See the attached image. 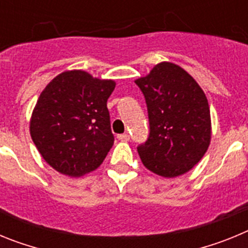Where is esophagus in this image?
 Segmentation results:
<instances>
[{
    "label": "esophagus",
    "mask_w": 248,
    "mask_h": 248,
    "mask_svg": "<svg viewBox=\"0 0 248 248\" xmlns=\"http://www.w3.org/2000/svg\"><path fill=\"white\" fill-rule=\"evenodd\" d=\"M117 138L119 140H122V141H129V139H130V137H129L128 133H124V134H119Z\"/></svg>",
    "instance_id": "esophagus-1"
}]
</instances>
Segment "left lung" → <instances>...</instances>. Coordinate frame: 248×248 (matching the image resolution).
<instances>
[{"label":"left lung","instance_id":"obj_1","mask_svg":"<svg viewBox=\"0 0 248 248\" xmlns=\"http://www.w3.org/2000/svg\"><path fill=\"white\" fill-rule=\"evenodd\" d=\"M148 107L150 134L138 146L144 166L163 177L190 171L211 141V117L205 93L185 69L161 62L135 80Z\"/></svg>","mask_w":248,"mask_h":248}]
</instances>
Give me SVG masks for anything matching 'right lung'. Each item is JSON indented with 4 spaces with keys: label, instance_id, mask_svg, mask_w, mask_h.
Returning a JSON list of instances; mask_svg holds the SVG:
<instances>
[{
    "label": "right lung",
    "instance_id": "right-lung-1",
    "mask_svg": "<svg viewBox=\"0 0 248 248\" xmlns=\"http://www.w3.org/2000/svg\"><path fill=\"white\" fill-rule=\"evenodd\" d=\"M114 88V80L80 69L48 83L30 122L31 137L48 165L72 177L99 168L114 144L107 108Z\"/></svg>",
    "mask_w": 248,
    "mask_h": 248
}]
</instances>
